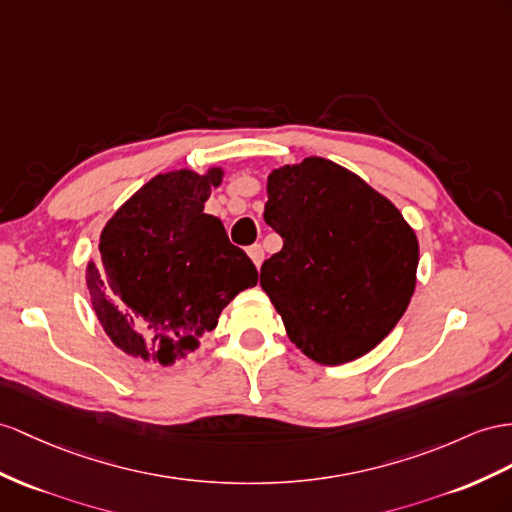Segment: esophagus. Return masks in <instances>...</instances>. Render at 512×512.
I'll return each mask as SVG.
<instances>
[{
    "instance_id": "esophagus-1",
    "label": "esophagus",
    "mask_w": 512,
    "mask_h": 512,
    "mask_svg": "<svg viewBox=\"0 0 512 512\" xmlns=\"http://www.w3.org/2000/svg\"><path fill=\"white\" fill-rule=\"evenodd\" d=\"M248 255H251L253 264L259 268L261 264H264V248H261V244H253L251 248H248Z\"/></svg>"
}]
</instances>
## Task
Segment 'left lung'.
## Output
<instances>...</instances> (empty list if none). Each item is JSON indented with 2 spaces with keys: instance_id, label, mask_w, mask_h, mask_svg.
<instances>
[{
  "instance_id": "1",
  "label": "left lung",
  "mask_w": 512,
  "mask_h": 512,
  "mask_svg": "<svg viewBox=\"0 0 512 512\" xmlns=\"http://www.w3.org/2000/svg\"><path fill=\"white\" fill-rule=\"evenodd\" d=\"M264 220L283 248L259 283L292 344L322 365L381 344L411 303L419 261L398 207L348 168L305 157L268 175Z\"/></svg>"
}]
</instances>
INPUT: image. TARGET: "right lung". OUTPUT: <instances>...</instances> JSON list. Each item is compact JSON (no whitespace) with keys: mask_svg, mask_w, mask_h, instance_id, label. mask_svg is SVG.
Returning a JSON list of instances; mask_svg holds the SVG:
<instances>
[{"mask_svg":"<svg viewBox=\"0 0 512 512\" xmlns=\"http://www.w3.org/2000/svg\"><path fill=\"white\" fill-rule=\"evenodd\" d=\"M222 175L216 166L155 175L103 227L86 285L103 331L127 355L173 365L257 285L253 261L203 212Z\"/></svg>","mask_w":512,"mask_h":512,"instance_id":"obj_1","label":"right lung"}]
</instances>
